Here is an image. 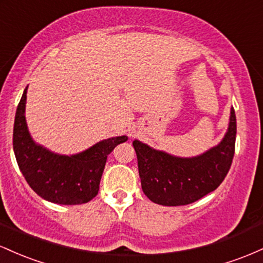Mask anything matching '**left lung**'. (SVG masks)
<instances>
[{
    "label": "left lung",
    "mask_w": 263,
    "mask_h": 263,
    "mask_svg": "<svg viewBox=\"0 0 263 263\" xmlns=\"http://www.w3.org/2000/svg\"><path fill=\"white\" fill-rule=\"evenodd\" d=\"M236 141V115L219 146L194 158H178L134 141L142 190L153 203L164 206L186 205L215 190L231 167Z\"/></svg>",
    "instance_id": "left-lung-1"
}]
</instances>
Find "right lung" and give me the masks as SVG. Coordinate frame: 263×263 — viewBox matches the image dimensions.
Here are the masks:
<instances>
[{
  "label": "right lung",
  "mask_w": 263,
  "mask_h": 263,
  "mask_svg": "<svg viewBox=\"0 0 263 263\" xmlns=\"http://www.w3.org/2000/svg\"><path fill=\"white\" fill-rule=\"evenodd\" d=\"M27 87L17 106L13 151L23 177L41 198L55 204H84L99 193L107 156L126 136L101 141L75 156L54 155L35 144L27 129L25 107Z\"/></svg>",
  "instance_id": "1"
}]
</instances>
